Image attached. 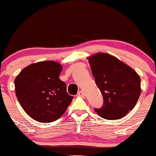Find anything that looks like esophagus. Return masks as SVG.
<instances>
[{"mask_svg": "<svg viewBox=\"0 0 156 156\" xmlns=\"http://www.w3.org/2000/svg\"><path fill=\"white\" fill-rule=\"evenodd\" d=\"M78 94V96H80V97H84V96H85L84 92L82 91V90H80V91L78 92V94Z\"/></svg>", "mask_w": 156, "mask_h": 156, "instance_id": "obj_1", "label": "esophagus"}]
</instances>
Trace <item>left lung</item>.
I'll return each mask as SVG.
<instances>
[{
	"label": "left lung",
	"mask_w": 156,
	"mask_h": 156,
	"mask_svg": "<svg viewBox=\"0 0 156 156\" xmlns=\"http://www.w3.org/2000/svg\"><path fill=\"white\" fill-rule=\"evenodd\" d=\"M103 105L94 111L105 119H119L133 108L140 94V79L129 66L112 55L98 53L88 58Z\"/></svg>",
	"instance_id": "obj_1"
}]
</instances>
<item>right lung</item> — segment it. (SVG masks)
Returning a JSON list of instances; mask_svg holds the SVG:
<instances>
[{
    "mask_svg": "<svg viewBox=\"0 0 156 156\" xmlns=\"http://www.w3.org/2000/svg\"><path fill=\"white\" fill-rule=\"evenodd\" d=\"M62 69L56 62H40L23 69L15 80L19 102L38 122L57 120L71 104L73 96L66 92V83L58 77Z\"/></svg>",
    "mask_w": 156,
    "mask_h": 156,
    "instance_id": "obj_1",
    "label": "right lung"
}]
</instances>
